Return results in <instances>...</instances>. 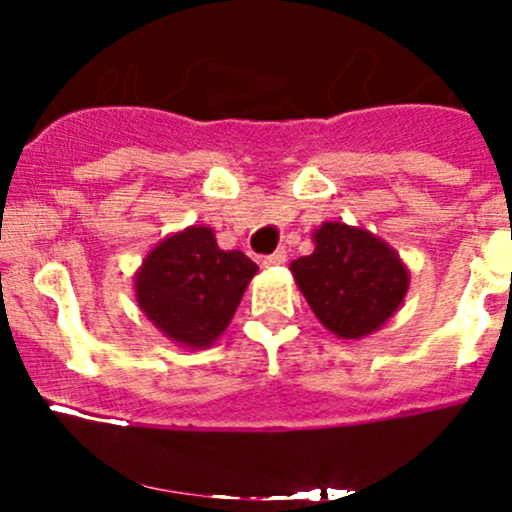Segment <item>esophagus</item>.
<instances>
[{"instance_id": "obj_1", "label": "esophagus", "mask_w": 512, "mask_h": 512, "mask_svg": "<svg viewBox=\"0 0 512 512\" xmlns=\"http://www.w3.org/2000/svg\"><path fill=\"white\" fill-rule=\"evenodd\" d=\"M285 250H277V252H272V255H267V257H262L260 260V265H265V267H280L282 262H285Z\"/></svg>"}]
</instances>
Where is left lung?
<instances>
[{
  "label": "left lung",
  "instance_id": "8db88e82",
  "mask_svg": "<svg viewBox=\"0 0 512 512\" xmlns=\"http://www.w3.org/2000/svg\"><path fill=\"white\" fill-rule=\"evenodd\" d=\"M312 240V255L289 270L314 317L339 339H364L384 327L409 292L411 275L399 252L339 220L319 225Z\"/></svg>",
  "mask_w": 512,
  "mask_h": 512
}]
</instances>
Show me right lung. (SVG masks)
<instances>
[{"label":"right lung","mask_w":512,"mask_h":512,"mask_svg":"<svg viewBox=\"0 0 512 512\" xmlns=\"http://www.w3.org/2000/svg\"><path fill=\"white\" fill-rule=\"evenodd\" d=\"M257 265L240 250H220L208 225L163 237L133 275L141 312L170 342L208 349L223 337Z\"/></svg>","instance_id":"right-lung-1"}]
</instances>
